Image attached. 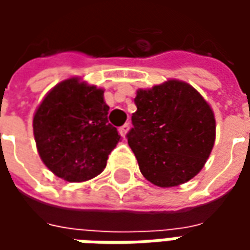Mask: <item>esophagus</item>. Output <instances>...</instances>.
<instances>
[{"label": "esophagus", "mask_w": 250, "mask_h": 250, "mask_svg": "<svg viewBox=\"0 0 250 250\" xmlns=\"http://www.w3.org/2000/svg\"><path fill=\"white\" fill-rule=\"evenodd\" d=\"M128 130H130V123H125V125H123L122 127L119 128V132H120V135L123 136L125 138V134L128 132Z\"/></svg>", "instance_id": "obj_1"}]
</instances>
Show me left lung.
<instances>
[{"instance_id": "1", "label": "left lung", "mask_w": 250, "mask_h": 250, "mask_svg": "<svg viewBox=\"0 0 250 250\" xmlns=\"http://www.w3.org/2000/svg\"><path fill=\"white\" fill-rule=\"evenodd\" d=\"M127 141L143 177L159 188L188 182L213 150V109L190 84L167 80L138 89Z\"/></svg>"}]
</instances>
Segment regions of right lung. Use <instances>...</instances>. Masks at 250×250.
I'll return each instance as SVG.
<instances>
[{"instance_id":"add662e5","label":"right lung","mask_w":250,"mask_h":250,"mask_svg":"<svg viewBox=\"0 0 250 250\" xmlns=\"http://www.w3.org/2000/svg\"><path fill=\"white\" fill-rule=\"evenodd\" d=\"M104 91L72 77L46 93L33 116V134L41 161L68 182L100 174L120 135L108 123Z\"/></svg>"}]
</instances>
